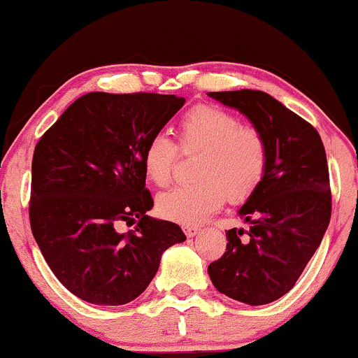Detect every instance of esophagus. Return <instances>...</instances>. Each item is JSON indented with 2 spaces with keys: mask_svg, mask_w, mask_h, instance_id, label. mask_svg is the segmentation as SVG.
I'll list each match as a JSON object with an SVG mask.
<instances>
[{
  "mask_svg": "<svg viewBox=\"0 0 358 358\" xmlns=\"http://www.w3.org/2000/svg\"><path fill=\"white\" fill-rule=\"evenodd\" d=\"M183 232L187 234V237H195L200 232V229L195 225H183Z\"/></svg>",
  "mask_w": 358,
  "mask_h": 358,
  "instance_id": "obj_1",
  "label": "esophagus"
}]
</instances>
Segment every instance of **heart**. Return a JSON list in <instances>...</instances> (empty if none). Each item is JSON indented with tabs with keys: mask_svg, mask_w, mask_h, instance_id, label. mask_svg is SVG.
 Masks as SVG:
<instances>
[{
	"mask_svg": "<svg viewBox=\"0 0 358 358\" xmlns=\"http://www.w3.org/2000/svg\"><path fill=\"white\" fill-rule=\"evenodd\" d=\"M182 153H200L195 178L200 182L171 188L158 196L159 215L183 225H195L215 213L225 199L242 202L262 182L268 168V143L252 126L215 106H196L178 126ZM178 158L175 143L155 134L143 151L148 180L166 187L173 178Z\"/></svg>",
	"mask_w": 358,
	"mask_h": 358,
	"instance_id": "1",
	"label": "heart"
}]
</instances>
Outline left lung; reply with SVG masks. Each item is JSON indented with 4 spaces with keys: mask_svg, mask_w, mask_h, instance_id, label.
<instances>
[{
    "mask_svg": "<svg viewBox=\"0 0 358 358\" xmlns=\"http://www.w3.org/2000/svg\"><path fill=\"white\" fill-rule=\"evenodd\" d=\"M208 96L244 114L268 143L264 178L239 208L249 231H227V249L208 276L225 296L268 305L296 285L330 224L327 153L310 122L262 90Z\"/></svg>",
    "mask_w": 358,
    "mask_h": 358,
    "instance_id": "1",
    "label": "left lung"
}]
</instances>
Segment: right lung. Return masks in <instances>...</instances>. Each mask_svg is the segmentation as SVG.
I'll use <instances>...</instances> for the list:
<instances>
[{"mask_svg":"<svg viewBox=\"0 0 358 358\" xmlns=\"http://www.w3.org/2000/svg\"><path fill=\"white\" fill-rule=\"evenodd\" d=\"M185 104L163 94L90 92L65 109L35 146L30 225L57 279L84 301L136 299L162 254L187 237L146 215L153 199L143 151ZM134 231L119 233L121 223Z\"/></svg>","mask_w":358,"mask_h":358,"instance_id":"obj_1","label":"right lung"}]
</instances>
